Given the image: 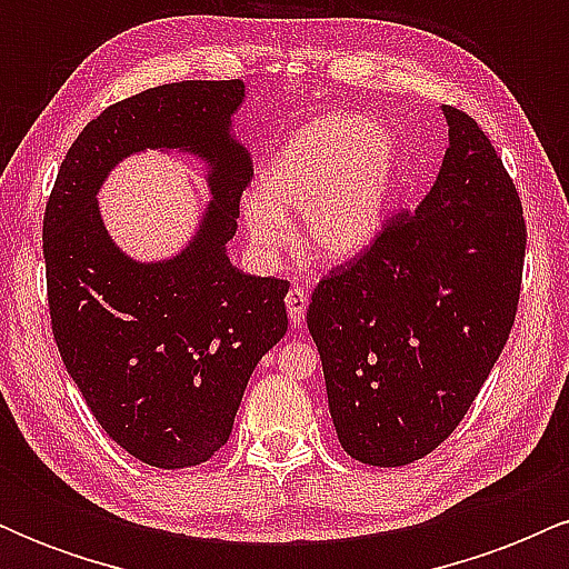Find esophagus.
<instances>
[{
	"instance_id": "34e87169",
	"label": "esophagus",
	"mask_w": 569,
	"mask_h": 569,
	"mask_svg": "<svg viewBox=\"0 0 569 569\" xmlns=\"http://www.w3.org/2000/svg\"><path fill=\"white\" fill-rule=\"evenodd\" d=\"M286 310H289L293 329H299L307 318V291L302 286H293V289L286 293Z\"/></svg>"
}]
</instances>
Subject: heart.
<instances>
[{
	"instance_id": "b5f03b06",
	"label": "heart",
	"mask_w": 569,
	"mask_h": 569,
	"mask_svg": "<svg viewBox=\"0 0 569 569\" xmlns=\"http://www.w3.org/2000/svg\"><path fill=\"white\" fill-rule=\"evenodd\" d=\"M396 141L377 122L326 114L272 154L243 217L264 251L286 246V213L302 211V246L323 262L352 259L375 240L396 173Z\"/></svg>"
}]
</instances>
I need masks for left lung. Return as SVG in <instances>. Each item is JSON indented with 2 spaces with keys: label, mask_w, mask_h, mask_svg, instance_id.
I'll list each match as a JSON object with an SVG mask.
<instances>
[{
  "label": "left lung",
  "mask_w": 569,
  "mask_h": 569,
  "mask_svg": "<svg viewBox=\"0 0 569 569\" xmlns=\"http://www.w3.org/2000/svg\"><path fill=\"white\" fill-rule=\"evenodd\" d=\"M443 114L449 149L426 200L390 213L307 307L337 439L377 468L422 460L452 436L519 307L521 198L473 117Z\"/></svg>",
  "instance_id": "8db88e82"
}]
</instances>
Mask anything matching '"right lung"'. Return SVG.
Segmentation results:
<instances>
[{"label":"right lung","mask_w":569,"mask_h":569,"mask_svg":"<svg viewBox=\"0 0 569 569\" xmlns=\"http://www.w3.org/2000/svg\"><path fill=\"white\" fill-rule=\"evenodd\" d=\"M240 80H187L117 101L69 147L44 206L50 326L63 367L98 426L154 468L211 460L232 433L248 377L289 329V280L234 270L251 162L227 139ZM143 146H181L218 162L207 224L181 258L139 266L119 253L94 208L113 162Z\"/></svg>","instance_id":"add662e5"}]
</instances>
